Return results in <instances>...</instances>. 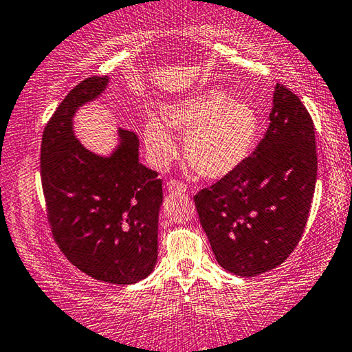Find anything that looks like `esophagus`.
Segmentation results:
<instances>
[{
    "mask_svg": "<svg viewBox=\"0 0 352 352\" xmlns=\"http://www.w3.org/2000/svg\"><path fill=\"white\" fill-rule=\"evenodd\" d=\"M186 190H187L186 186H184V184L179 181L171 179L166 182V192L168 193H186Z\"/></svg>",
    "mask_w": 352,
    "mask_h": 352,
    "instance_id": "34e87169",
    "label": "esophagus"
}]
</instances>
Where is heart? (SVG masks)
I'll use <instances>...</instances> for the list:
<instances>
[{
	"instance_id": "1",
	"label": "heart",
	"mask_w": 352,
	"mask_h": 352,
	"mask_svg": "<svg viewBox=\"0 0 352 352\" xmlns=\"http://www.w3.org/2000/svg\"><path fill=\"white\" fill-rule=\"evenodd\" d=\"M171 131L186 135L184 155L199 175L221 179L239 170L252 154L259 133V116L250 104L230 99L223 91H204L168 105L165 121L148 115L143 122V142L157 168L168 166L179 151Z\"/></svg>"
}]
</instances>
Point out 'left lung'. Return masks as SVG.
Instances as JSON below:
<instances>
[{
    "label": "left lung",
    "mask_w": 352,
    "mask_h": 352,
    "mask_svg": "<svg viewBox=\"0 0 352 352\" xmlns=\"http://www.w3.org/2000/svg\"><path fill=\"white\" fill-rule=\"evenodd\" d=\"M272 104L267 132L244 165L193 197L215 259L239 277L267 272L291 255L315 193L311 118L280 83Z\"/></svg>",
    "instance_id": "obj_1"
}]
</instances>
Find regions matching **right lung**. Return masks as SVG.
I'll list each match as a JSON object with an SVG mask.
<instances>
[{"instance_id":"add662e5","label":"right lung","mask_w":352,"mask_h":352,"mask_svg":"<svg viewBox=\"0 0 352 352\" xmlns=\"http://www.w3.org/2000/svg\"><path fill=\"white\" fill-rule=\"evenodd\" d=\"M110 78L83 80L64 97L44 129L41 176L48 223L74 266L100 282L132 285L157 263L162 181L138 159V137L118 129L110 155L86 149L74 116L105 93Z\"/></svg>"}]
</instances>
